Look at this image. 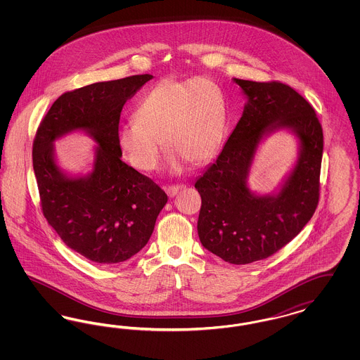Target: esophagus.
Masks as SVG:
<instances>
[{
    "instance_id": "34e87169",
    "label": "esophagus",
    "mask_w": 360,
    "mask_h": 360,
    "mask_svg": "<svg viewBox=\"0 0 360 360\" xmlns=\"http://www.w3.org/2000/svg\"><path fill=\"white\" fill-rule=\"evenodd\" d=\"M185 188H186L185 185H172V186L166 188V193H167L169 197H174V195H176L179 191H182Z\"/></svg>"
}]
</instances>
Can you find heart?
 Here are the masks:
<instances>
[{"label": "heart", "instance_id": "heart-1", "mask_svg": "<svg viewBox=\"0 0 360 360\" xmlns=\"http://www.w3.org/2000/svg\"><path fill=\"white\" fill-rule=\"evenodd\" d=\"M135 122L121 124L116 134L125 159L139 172L158 169L162 144L170 165H202L219 150L226 128L223 89L205 77L165 78L136 105Z\"/></svg>", "mask_w": 360, "mask_h": 360}]
</instances>
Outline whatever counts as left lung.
<instances>
[{"instance_id":"obj_1","label":"left lung","mask_w":360,"mask_h":360,"mask_svg":"<svg viewBox=\"0 0 360 360\" xmlns=\"http://www.w3.org/2000/svg\"><path fill=\"white\" fill-rule=\"evenodd\" d=\"M248 101L216 162L197 179L198 236L207 251L232 264L271 257L294 239L316 212L324 148L313 106L286 84L233 79ZM276 129L300 139L297 165L275 196H257L246 176L259 140Z\"/></svg>"}]
</instances>
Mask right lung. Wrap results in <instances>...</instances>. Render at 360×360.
<instances>
[{
    "label": "right lung",
    "instance_id": "right-lung-1",
    "mask_svg": "<svg viewBox=\"0 0 360 360\" xmlns=\"http://www.w3.org/2000/svg\"><path fill=\"white\" fill-rule=\"evenodd\" d=\"M150 74L97 82L63 93L40 122L32 162L44 217L63 243L98 264H116L137 254L151 238L167 194L121 160L116 134L127 100ZM81 129L99 144L94 170L70 179L58 170L51 143Z\"/></svg>",
    "mask_w": 360,
    "mask_h": 360
}]
</instances>
